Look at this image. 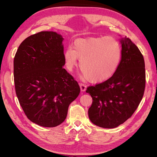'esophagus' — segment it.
<instances>
[{
	"instance_id": "obj_1",
	"label": "esophagus",
	"mask_w": 157,
	"mask_h": 157,
	"mask_svg": "<svg viewBox=\"0 0 157 157\" xmlns=\"http://www.w3.org/2000/svg\"><path fill=\"white\" fill-rule=\"evenodd\" d=\"M79 85H80V90H81L82 92H84L85 90H86V85L82 84V83H80Z\"/></svg>"
}]
</instances>
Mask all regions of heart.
<instances>
[{
    "instance_id": "heart-1",
    "label": "heart",
    "mask_w": 157,
    "mask_h": 157,
    "mask_svg": "<svg viewBox=\"0 0 157 157\" xmlns=\"http://www.w3.org/2000/svg\"><path fill=\"white\" fill-rule=\"evenodd\" d=\"M121 48L111 36L78 39L73 48L65 50L64 58L69 70L77 65L83 71L85 78L92 83H101L111 78L116 73L121 59Z\"/></svg>"
}]
</instances>
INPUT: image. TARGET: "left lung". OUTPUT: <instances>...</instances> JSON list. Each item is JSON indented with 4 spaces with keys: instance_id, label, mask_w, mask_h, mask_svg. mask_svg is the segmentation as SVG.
Segmentation results:
<instances>
[{
    "instance_id": "left-lung-1",
    "label": "left lung",
    "mask_w": 157,
    "mask_h": 157,
    "mask_svg": "<svg viewBox=\"0 0 157 157\" xmlns=\"http://www.w3.org/2000/svg\"><path fill=\"white\" fill-rule=\"evenodd\" d=\"M121 60L116 73L105 82L88 86L92 98L88 109L91 122L105 128H116L134 114L144 96L145 69L144 56L126 36L121 40Z\"/></svg>"
}]
</instances>
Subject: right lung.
I'll return each mask as SVG.
<instances>
[{
    "label": "right lung",
    "mask_w": 157,
    "mask_h": 157,
    "mask_svg": "<svg viewBox=\"0 0 157 157\" xmlns=\"http://www.w3.org/2000/svg\"><path fill=\"white\" fill-rule=\"evenodd\" d=\"M63 38L41 31L23 40L13 59L16 93L29 119L43 127H55L66 118L70 103L80 89L63 66Z\"/></svg>",
    "instance_id": "1"
}]
</instances>
